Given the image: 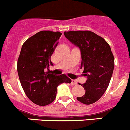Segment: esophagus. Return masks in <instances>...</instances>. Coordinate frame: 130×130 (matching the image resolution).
Wrapping results in <instances>:
<instances>
[{"instance_id":"34e87169","label":"esophagus","mask_w":130,"mask_h":130,"mask_svg":"<svg viewBox=\"0 0 130 130\" xmlns=\"http://www.w3.org/2000/svg\"><path fill=\"white\" fill-rule=\"evenodd\" d=\"M71 84L72 85H77V82L75 80H72V82H71Z\"/></svg>"}]
</instances>
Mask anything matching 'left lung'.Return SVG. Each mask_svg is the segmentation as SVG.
<instances>
[{
    "mask_svg": "<svg viewBox=\"0 0 130 130\" xmlns=\"http://www.w3.org/2000/svg\"><path fill=\"white\" fill-rule=\"evenodd\" d=\"M65 37L81 50V68L87 80L83 85L85 94L79 102L90 105L97 102L106 91L114 70L115 59L107 42L89 30L68 31Z\"/></svg>",
    "mask_w": 130,
    "mask_h": 130,
    "instance_id": "left-lung-1",
    "label": "left lung"
}]
</instances>
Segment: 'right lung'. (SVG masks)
<instances>
[{"label": "right lung", "mask_w": 130, "mask_h": 130, "mask_svg": "<svg viewBox=\"0 0 130 130\" xmlns=\"http://www.w3.org/2000/svg\"><path fill=\"white\" fill-rule=\"evenodd\" d=\"M61 34L50 30L38 32L26 40L18 58V72L23 89L28 99L40 106L55 100L60 84L72 82L66 75H55L49 70Z\"/></svg>", "instance_id": "obj_1"}]
</instances>
